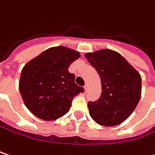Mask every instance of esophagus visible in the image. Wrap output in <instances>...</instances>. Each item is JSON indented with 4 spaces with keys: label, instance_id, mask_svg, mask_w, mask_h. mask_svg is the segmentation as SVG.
Segmentation results:
<instances>
[{
    "label": "esophagus",
    "instance_id": "obj_1",
    "mask_svg": "<svg viewBox=\"0 0 155 155\" xmlns=\"http://www.w3.org/2000/svg\"><path fill=\"white\" fill-rule=\"evenodd\" d=\"M84 89H85V92H87V91H88V86H87V84L84 86Z\"/></svg>",
    "mask_w": 155,
    "mask_h": 155
}]
</instances>
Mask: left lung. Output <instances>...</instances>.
Listing matches in <instances>:
<instances>
[{"instance_id":"left-lung-1","label":"left lung","mask_w":155,"mask_h":155,"mask_svg":"<svg viewBox=\"0 0 155 155\" xmlns=\"http://www.w3.org/2000/svg\"><path fill=\"white\" fill-rule=\"evenodd\" d=\"M85 57L97 71L103 90L97 101L87 104L90 117L104 126L123 123L131 116L140 99V73L113 50L87 52Z\"/></svg>"}]
</instances>
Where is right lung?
<instances>
[{
  "mask_svg": "<svg viewBox=\"0 0 155 155\" xmlns=\"http://www.w3.org/2000/svg\"><path fill=\"white\" fill-rule=\"evenodd\" d=\"M81 54L66 46L44 51L23 67L19 91L28 110L38 118L56 120L68 113L75 96L84 88L74 82L69 66Z\"/></svg>",
  "mask_w": 155,
  "mask_h": 155,
  "instance_id": "right-lung-1",
  "label": "right lung"
}]
</instances>
